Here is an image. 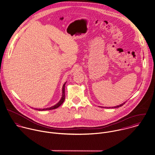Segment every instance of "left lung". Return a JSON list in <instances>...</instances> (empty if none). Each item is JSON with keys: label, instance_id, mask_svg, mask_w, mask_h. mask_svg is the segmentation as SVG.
Segmentation results:
<instances>
[{"label": "left lung", "instance_id": "obj_1", "mask_svg": "<svg viewBox=\"0 0 155 155\" xmlns=\"http://www.w3.org/2000/svg\"><path fill=\"white\" fill-rule=\"evenodd\" d=\"M124 103L125 102H124L123 104H120V105H117V106H116V107H103V108H119V107H122V105H124ZM101 108H102V107H101Z\"/></svg>", "mask_w": 155, "mask_h": 155}]
</instances>
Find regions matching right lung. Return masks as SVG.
<instances>
[{
	"mask_svg": "<svg viewBox=\"0 0 155 155\" xmlns=\"http://www.w3.org/2000/svg\"><path fill=\"white\" fill-rule=\"evenodd\" d=\"M66 82H65L64 83V84L63 85V87H62V97H61V99H60V101H59V102H58L56 105L51 107H49V108H43V109H41V108H35V110H38V111H45V110H53V109H56V108H58L59 107H60L63 102H64V99H65V94H64V87H65V84H66Z\"/></svg>",
	"mask_w": 155,
	"mask_h": 155,
	"instance_id": "obj_1",
	"label": "right lung"
}]
</instances>
